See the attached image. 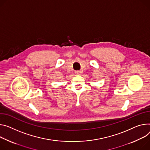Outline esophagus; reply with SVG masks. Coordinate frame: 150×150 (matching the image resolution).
Wrapping results in <instances>:
<instances>
[{"mask_svg":"<svg viewBox=\"0 0 150 150\" xmlns=\"http://www.w3.org/2000/svg\"><path fill=\"white\" fill-rule=\"evenodd\" d=\"M81 74H82V71H75V74L76 75H81Z\"/></svg>","mask_w":150,"mask_h":150,"instance_id":"obj_1","label":"esophagus"}]
</instances>
